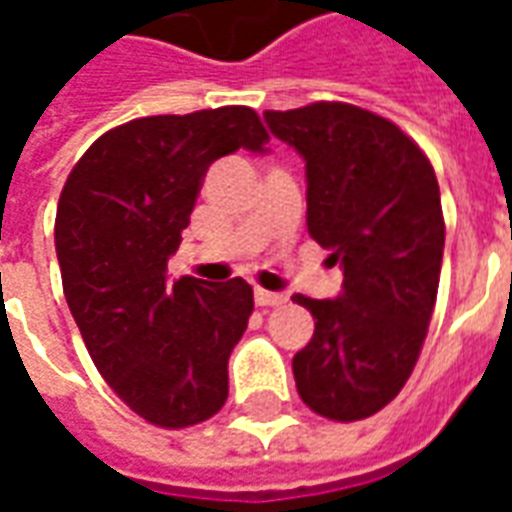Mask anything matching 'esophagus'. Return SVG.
<instances>
[{
  "instance_id": "esophagus-1",
  "label": "esophagus",
  "mask_w": 512,
  "mask_h": 512,
  "mask_svg": "<svg viewBox=\"0 0 512 512\" xmlns=\"http://www.w3.org/2000/svg\"><path fill=\"white\" fill-rule=\"evenodd\" d=\"M255 301H257V307H279V304H285V301H288V296H285V293H271V290L257 288Z\"/></svg>"
}]
</instances>
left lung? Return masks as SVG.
<instances>
[{
    "instance_id": "8db88e82",
    "label": "left lung",
    "mask_w": 512,
    "mask_h": 512,
    "mask_svg": "<svg viewBox=\"0 0 512 512\" xmlns=\"http://www.w3.org/2000/svg\"><path fill=\"white\" fill-rule=\"evenodd\" d=\"M307 164V230L343 268L337 299L293 301L315 334L293 356L301 400L354 422L395 400L417 365L439 290L444 216L428 156L395 123L340 101L266 112Z\"/></svg>"
}]
</instances>
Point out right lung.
Returning <instances> with one entry per match:
<instances>
[{
  "instance_id": "1",
  "label": "right lung",
  "mask_w": 512,
  "mask_h": 512,
  "mask_svg": "<svg viewBox=\"0 0 512 512\" xmlns=\"http://www.w3.org/2000/svg\"><path fill=\"white\" fill-rule=\"evenodd\" d=\"M266 142L249 106L139 117L98 136L65 180L54 222L65 301L106 384L158 428L197 425L227 400L252 288L169 282L167 260L213 161Z\"/></svg>"
}]
</instances>
